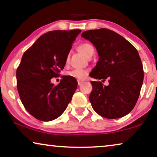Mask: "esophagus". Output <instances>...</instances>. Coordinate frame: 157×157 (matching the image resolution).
<instances>
[{"instance_id": "1", "label": "esophagus", "mask_w": 157, "mask_h": 157, "mask_svg": "<svg viewBox=\"0 0 157 157\" xmlns=\"http://www.w3.org/2000/svg\"><path fill=\"white\" fill-rule=\"evenodd\" d=\"M83 82H84V81H80V80H78V86H80V85L82 84V83H83Z\"/></svg>"}]
</instances>
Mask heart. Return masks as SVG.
<instances>
[{"label": "heart", "instance_id": "b5f03b06", "mask_svg": "<svg viewBox=\"0 0 157 157\" xmlns=\"http://www.w3.org/2000/svg\"><path fill=\"white\" fill-rule=\"evenodd\" d=\"M78 50L80 53H82L83 56L88 58L94 55V48L91 44L89 43H84L81 44L78 46ZM89 74L88 70L86 69H74L68 73V76L73 78L78 79V80H83Z\"/></svg>", "mask_w": 157, "mask_h": 157}]
</instances>
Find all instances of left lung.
<instances>
[{"mask_svg":"<svg viewBox=\"0 0 157 157\" xmlns=\"http://www.w3.org/2000/svg\"><path fill=\"white\" fill-rule=\"evenodd\" d=\"M81 36L89 40L98 52V61L89 76L109 79V85L91 81L89 101L94 110L106 119L128 114L138 100L144 81V70L138 51L116 32L106 29L89 30Z\"/></svg>","mask_w":157,"mask_h":157,"instance_id":"obj_1","label":"left lung"}]
</instances>
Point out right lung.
<instances>
[{
    "label": "right lung",
    "instance_id": "add662e5",
    "mask_svg": "<svg viewBox=\"0 0 157 157\" xmlns=\"http://www.w3.org/2000/svg\"><path fill=\"white\" fill-rule=\"evenodd\" d=\"M81 30L44 33L23 53L16 71L17 89L30 114L43 121L59 117L77 89V81L62 76L56 86L51 82L63 69L72 44Z\"/></svg>",
    "mask_w": 157,
    "mask_h": 157
}]
</instances>
